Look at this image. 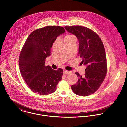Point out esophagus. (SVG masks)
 Listing matches in <instances>:
<instances>
[{"instance_id": "1", "label": "esophagus", "mask_w": 127, "mask_h": 127, "mask_svg": "<svg viewBox=\"0 0 127 127\" xmlns=\"http://www.w3.org/2000/svg\"><path fill=\"white\" fill-rule=\"evenodd\" d=\"M71 73V72L70 71H67V70H64V74H70Z\"/></svg>"}]
</instances>
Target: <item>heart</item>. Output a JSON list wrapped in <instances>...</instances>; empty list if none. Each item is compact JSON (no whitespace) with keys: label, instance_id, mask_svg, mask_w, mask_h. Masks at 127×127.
<instances>
[{"label":"heart","instance_id":"1","mask_svg":"<svg viewBox=\"0 0 127 127\" xmlns=\"http://www.w3.org/2000/svg\"><path fill=\"white\" fill-rule=\"evenodd\" d=\"M73 36H74V35H71V34H69V35H66V36H65V38H71V37H73Z\"/></svg>","mask_w":127,"mask_h":127}]
</instances>
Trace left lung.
<instances>
[{
  "mask_svg": "<svg viewBox=\"0 0 127 127\" xmlns=\"http://www.w3.org/2000/svg\"><path fill=\"white\" fill-rule=\"evenodd\" d=\"M65 29L76 35L79 42L78 54L82 63L87 66L84 76L75 74L78 82L71 86L78 95L87 96L100 87L107 74V60L103 42L99 35L88 28L81 26H65Z\"/></svg>",
  "mask_w": 127,
  "mask_h": 127,
  "instance_id": "left-lung-1",
  "label": "left lung"
}]
</instances>
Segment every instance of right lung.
<instances>
[{
  "label": "right lung",
  "instance_id": "obj_1",
  "mask_svg": "<svg viewBox=\"0 0 127 127\" xmlns=\"http://www.w3.org/2000/svg\"><path fill=\"white\" fill-rule=\"evenodd\" d=\"M65 32L62 27L46 26L33 31L25 41L19 56V68L22 77L33 92L46 95L56 91L63 70H53L50 66H45V62L57 37Z\"/></svg>",
  "mask_w": 127,
  "mask_h": 127
}]
</instances>
